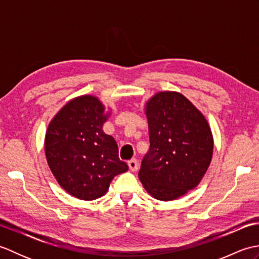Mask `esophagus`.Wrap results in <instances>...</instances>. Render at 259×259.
I'll use <instances>...</instances> for the list:
<instances>
[{
    "mask_svg": "<svg viewBox=\"0 0 259 259\" xmlns=\"http://www.w3.org/2000/svg\"><path fill=\"white\" fill-rule=\"evenodd\" d=\"M128 166H129L131 171H137V170L139 169L138 161H137L136 159H131V160L128 162Z\"/></svg>",
    "mask_w": 259,
    "mask_h": 259,
    "instance_id": "obj_1",
    "label": "esophagus"
}]
</instances>
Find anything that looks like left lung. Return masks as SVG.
I'll return each instance as SVG.
<instances>
[{
  "mask_svg": "<svg viewBox=\"0 0 259 259\" xmlns=\"http://www.w3.org/2000/svg\"><path fill=\"white\" fill-rule=\"evenodd\" d=\"M150 149L139 179L148 194L169 201L196 188L211 162L213 138L199 110L176 91L156 93L146 102Z\"/></svg>",
  "mask_w": 259,
  "mask_h": 259,
  "instance_id": "obj_1",
  "label": "left lung"
}]
</instances>
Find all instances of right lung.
<instances>
[{
	"label": "right lung",
	"mask_w": 259,
	"mask_h": 259,
	"mask_svg": "<svg viewBox=\"0 0 259 259\" xmlns=\"http://www.w3.org/2000/svg\"><path fill=\"white\" fill-rule=\"evenodd\" d=\"M109 115L97 97L84 95L69 101L49 123L48 164L59 185L78 199L102 197L115 176L128 170L113 137L103 133Z\"/></svg>",
	"instance_id": "obj_1"
}]
</instances>
